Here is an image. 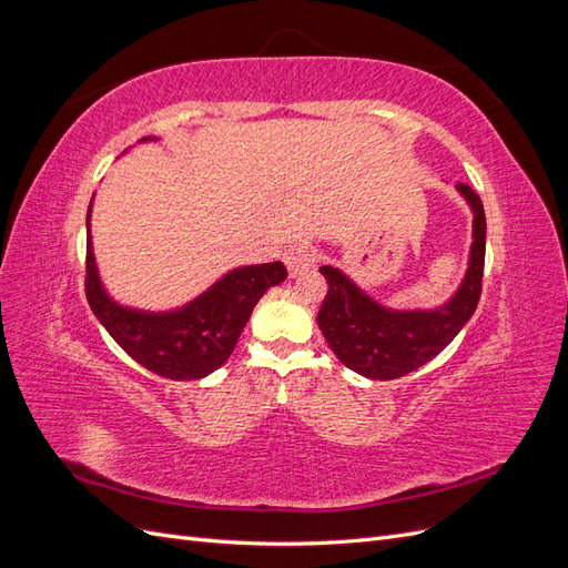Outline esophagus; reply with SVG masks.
Instances as JSON below:
<instances>
[{
    "mask_svg": "<svg viewBox=\"0 0 568 568\" xmlns=\"http://www.w3.org/2000/svg\"><path fill=\"white\" fill-rule=\"evenodd\" d=\"M284 263L291 272V277H298V274H305L315 267L317 253L311 244H294L284 253Z\"/></svg>",
    "mask_w": 568,
    "mask_h": 568,
    "instance_id": "esophagus-1",
    "label": "esophagus"
}]
</instances>
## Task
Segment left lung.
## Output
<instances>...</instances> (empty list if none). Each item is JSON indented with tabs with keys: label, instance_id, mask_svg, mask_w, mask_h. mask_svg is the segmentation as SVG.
<instances>
[{
	"label": "left lung",
	"instance_id": "left-lung-1",
	"mask_svg": "<svg viewBox=\"0 0 568 568\" xmlns=\"http://www.w3.org/2000/svg\"><path fill=\"white\" fill-rule=\"evenodd\" d=\"M474 211V244L457 294L436 311H388L336 267L322 265L329 291L317 324L334 355L367 379H398L436 357L474 315L486 263V213L469 184H457Z\"/></svg>",
	"mask_w": 568,
	"mask_h": 568
}]
</instances>
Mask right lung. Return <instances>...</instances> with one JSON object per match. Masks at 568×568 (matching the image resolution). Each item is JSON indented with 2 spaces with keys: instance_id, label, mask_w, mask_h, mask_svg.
I'll list each match as a JSON object with an SVG mask.
<instances>
[{
  "instance_id": "add662e5",
  "label": "right lung",
  "mask_w": 568,
  "mask_h": 568,
  "mask_svg": "<svg viewBox=\"0 0 568 568\" xmlns=\"http://www.w3.org/2000/svg\"><path fill=\"white\" fill-rule=\"evenodd\" d=\"M151 140L144 136L142 142ZM92 203L88 211L90 225ZM286 280L284 263L236 267L199 298L170 313H144L118 305L99 280L88 230V303L104 329L134 363L175 382L203 379L227 363L255 303Z\"/></svg>"
}]
</instances>
